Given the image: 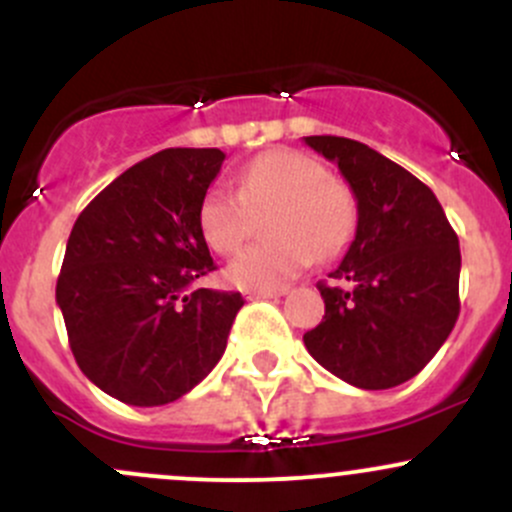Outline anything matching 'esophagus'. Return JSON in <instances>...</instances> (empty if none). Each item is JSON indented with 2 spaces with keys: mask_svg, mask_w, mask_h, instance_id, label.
<instances>
[{
  "mask_svg": "<svg viewBox=\"0 0 512 512\" xmlns=\"http://www.w3.org/2000/svg\"><path fill=\"white\" fill-rule=\"evenodd\" d=\"M285 294V289H257V292H247V299H277Z\"/></svg>",
  "mask_w": 512,
  "mask_h": 512,
  "instance_id": "1",
  "label": "esophagus"
}]
</instances>
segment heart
Here are the masks:
<instances>
[{"label":"heart","mask_w":512,"mask_h":512,"mask_svg":"<svg viewBox=\"0 0 512 512\" xmlns=\"http://www.w3.org/2000/svg\"><path fill=\"white\" fill-rule=\"evenodd\" d=\"M267 218L270 242L242 252L225 277L240 289H282L314 257H334L356 230L352 190L329 178L317 158L294 148H275L245 165L237 193L215 185L203 195L198 227L220 255H235L252 232V215Z\"/></svg>","instance_id":"obj_1"}]
</instances>
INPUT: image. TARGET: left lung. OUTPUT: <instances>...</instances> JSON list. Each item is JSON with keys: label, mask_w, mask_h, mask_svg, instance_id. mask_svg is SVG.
<instances>
[{"label": "left lung", "mask_w": 512, "mask_h": 512, "mask_svg": "<svg viewBox=\"0 0 512 512\" xmlns=\"http://www.w3.org/2000/svg\"><path fill=\"white\" fill-rule=\"evenodd\" d=\"M309 148L339 165L356 198V232L319 285L324 317L304 347L327 371L359 389L414 379L456 324L461 250L441 203L416 175L352 138L307 136Z\"/></svg>", "instance_id": "left-lung-1"}]
</instances>
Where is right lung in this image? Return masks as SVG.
Wrapping results in <instances>:
<instances>
[{
	"instance_id": "add662e5",
	"label": "right lung",
	"mask_w": 512,
	"mask_h": 512,
	"mask_svg": "<svg viewBox=\"0 0 512 512\" xmlns=\"http://www.w3.org/2000/svg\"><path fill=\"white\" fill-rule=\"evenodd\" d=\"M220 148H165L118 175L66 242L56 304L79 369L131 406H163L225 354L240 292L190 289L215 270L198 208Z\"/></svg>"
}]
</instances>
